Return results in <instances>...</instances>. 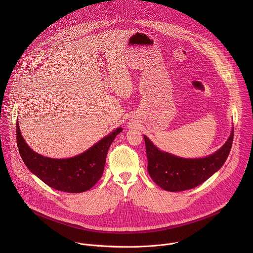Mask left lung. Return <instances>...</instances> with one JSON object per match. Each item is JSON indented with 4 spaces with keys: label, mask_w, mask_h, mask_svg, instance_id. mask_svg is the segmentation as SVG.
<instances>
[{
    "label": "left lung",
    "mask_w": 253,
    "mask_h": 253,
    "mask_svg": "<svg viewBox=\"0 0 253 253\" xmlns=\"http://www.w3.org/2000/svg\"><path fill=\"white\" fill-rule=\"evenodd\" d=\"M233 133L232 129L228 140L219 150L207 157L196 159L180 158L160 151L144 135L150 177L161 188L171 192L191 189L202 184L226 161L232 146Z\"/></svg>",
    "instance_id": "1"
}]
</instances>
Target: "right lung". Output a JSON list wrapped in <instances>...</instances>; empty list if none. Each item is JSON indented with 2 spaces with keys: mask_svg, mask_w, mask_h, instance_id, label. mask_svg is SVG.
I'll return each instance as SVG.
<instances>
[{
  "mask_svg": "<svg viewBox=\"0 0 253 253\" xmlns=\"http://www.w3.org/2000/svg\"><path fill=\"white\" fill-rule=\"evenodd\" d=\"M122 131L117 128L84 153L72 158L54 159L34 152L22 137L17 121V145L28 169L48 186L68 193H80L93 187L102 177L108 149Z\"/></svg>",
  "mask_w": 253,
  "mask_h": 253,
  "instance_id": "right-lung-1",
  "label": "right lung"
}]
</instances>
